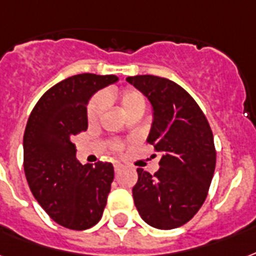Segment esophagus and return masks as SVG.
I'll list each match as a JSON object with an SVG mask.
<instances>
[{
	"label": "esophagus",
	"instance_id": "34e87169",
	"mask_svg": "<svg viewBox=\"0 0 256 256\" xmlns=\"http://www.w3.org/2000/svg\"><path fill=\"white\" fill-rule=\"evenodd\" d=\"M122 168H124V165H122L120 162H114V170L115 172H120Z\"/></svg>",
	"mask_w": 256,
	"mask_h": 256
}]
</instances>
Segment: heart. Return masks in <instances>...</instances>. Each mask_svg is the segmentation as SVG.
Wrapping results in <instances>:
<instances>
[{
	"label": "heart",
	"instance_id": "obj_1",
	"mask_svg": "<svg viewBox=\"0 0 256 256\" xmlns=\"http://www.w3.org/2000/svg\"><path fill=\"white\" fill-rule=\"evenodd\" d=\"M116 102L120 103V108L128 116L132 114H144L146 108V98L145 95L136 88L128 87V88L122 90L120 92L114 94L112 95ZM108 95H95L92 99L90 100L87 104V120L88 124H96L98 120L100 118L102 111L104 108V100H106ZM112 150L115 153H120L124 150V142L120 141H112L111 144Z\"/></svg>",
	"mask_w": 256,
	"mask_h": 256
}]
</instances>
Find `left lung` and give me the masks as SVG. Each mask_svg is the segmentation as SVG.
I'll return each mask as SVG.
<instances>
[{
    "instance_id": "obj_1",
    "label": "left lung",
    "mask_w": 256,
    "mask_h": 256,
    "mask_svg": "<svg viewBox=\"0 0 256 256\" xmlns=\"http://www.w3.org/2000/svg\"><path fill=\"white\" fill-rule=\"evenodd\" d=\"M128 82L153 104L148 142L161 153L154 174L136 169L134 204L152 227H181L198 214L210 190L216 166L214 134L196 100L177 83L154 75L128 76Z\"/></svg>"
}]
</instances>
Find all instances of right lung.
Listing matches in <instances>:
<instances>
[{"instance_id": "1", "label": "right lung", "mask_w": 256, "mask_h": 256, "mask_svg": "<svg viewBox=\"0 0 256 256\" xmlns=\"http://www.w3.org/2000/svg\"><path fill=\"white\" fill-rule=\"evenodd\" d=\"M115 75L80 74L50 87L29 115L24 172L33 196L50 219L75 231L100 220L114 180L111 164L82 165L71 138L87 130L86 104Z\"/></svg>"}]
</instances>
